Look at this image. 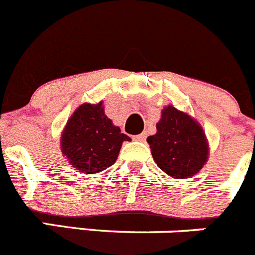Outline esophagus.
I'll return each instance as SVG.
<instances>
[{"label":"esophagus","mask_w":255,"mask_h":255,"mask_svg":"<svg viewBox=\"0 0 255 255\" xmlns=\"http://www.w3.org/2000/svg\"><path fill=\"white\" fill-rule=\"evenodd\" d=\"M147 134L146 133H141V134H137V135H133V139L134 141H138V142H143L146 139Z\"/></svg>","instance_id":"esophagus-1"}]
</instances>
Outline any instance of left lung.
<instances>
[{
  "label": "left lung",
  "instance_id": "8db88e82",
  "mask_svg": "<svg viewBox=\"0 0 255 255\" xmlns=\"http://www.w3.org/2000/svg\"><path fill=\"white\" fill-rule=\"evenodd\" d=\"M147 142L157 166L175 178H189L208 161L209 144L203 127L189 114L167 106Z\"/></svg>",
  "mask_w": 255,
  "mask_h": 255
}]
</instances>
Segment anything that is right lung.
<instances>
[{
    "mask_svg": "<svg viewBox=\"0 0 255 255\" xmlns=\"http://www.w3.org/2000/svg\"><path fill=\"white\" fill-rule=\"evenodd\" d=\"M130 138L104 113L102 102L78 107L61 134V152L73 167L93 175L116 162L121 147Z\"/></svg>",
    "mask_w": 255,
    "mask_h": 255,
    "instance_id": "right-lung-1",
    "label": "right lung"
}]
</instances>
